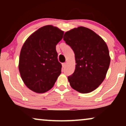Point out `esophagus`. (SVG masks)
Returning <instances> with one entry per match:
<instances>
[{
    "label": "esophagus",
    "mask_w": 126,
    "mask_h": 126,
    "mask_svg": "<svg viewBox=\"0 0 126 126\" xmlns=\"http://www.w3.org/2000/svg\"><path fill=\"white\" fill-rule=\"evenodd\" d=\"M66 63H62V66H63V68H64L66 66Z\"/></svg>",
    "instance_id": "34e87169"
}]
</instances>
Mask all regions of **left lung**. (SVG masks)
Listing matches in <instances>:
<instances>
[{"instance_id":"1","label":"left lung","mask_w":126,"mask_h":126,"mask_svg":"<svg viewBox=\"0 0 126 126\" xmlns=\"http://www.w3.org/2000/svg\"><path fill=\"white\" fill-rule=\"evenodd\" d=\"M75 53L76 68L68 79L72 88L82 94L96 89L106 78L111 58L104 41L94 31L79 27L63 38Z\"/></svg>"}]
</instances>
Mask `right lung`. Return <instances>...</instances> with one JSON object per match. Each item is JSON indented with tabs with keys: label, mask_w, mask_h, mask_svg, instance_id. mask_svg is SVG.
Wrapping results in <instances>:
<instances>
[{
	"label": "right lung",
	"mask_w": 126,
	"mask_h": 126,
	"mask_svg": "<svg viewBox=\"0 0 126 126\" xmlns=\"http://www.w3.org/2000/svg\"><path fill=\"white\" fill-rule=\"evenodd\" d=\"M63 31L51 25L43 26L26 39L20 50L19 70L24 83L36 93L50 90L61 73L56 47Z\"/></svg>",
	"instance_id": "right-lung-1"
}]
</instances>
